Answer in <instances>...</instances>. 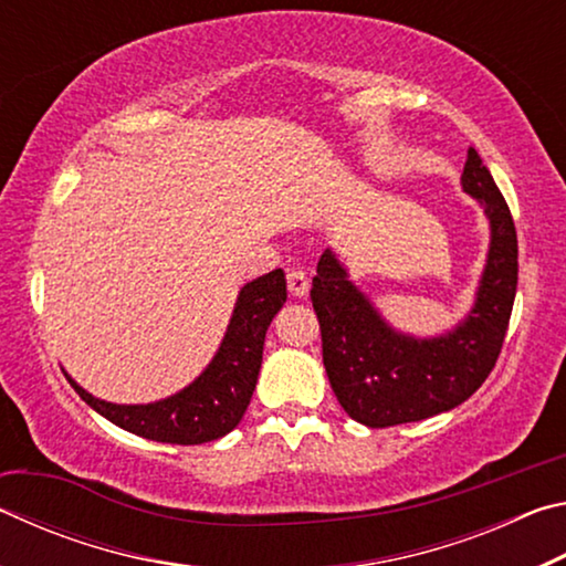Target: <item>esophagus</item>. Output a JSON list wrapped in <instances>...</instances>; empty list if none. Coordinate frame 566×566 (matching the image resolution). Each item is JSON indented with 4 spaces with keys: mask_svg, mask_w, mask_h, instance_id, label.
Wrapping results in <instances>:
<instances>
[{
    "mask_svg": "<svg viewBox=\"0 0 566 566\" xmlns=\"http://www.w3.org/2000/svg\"><path fill=\"white\" fill-rule=\"evenodd\" d=\"M286 286H290V294L292 296H306L310 292V280H306V274L302 270H290L286 272Z\"/></svg>",
    "mask_w": 566,
    "mask_h": 566,
    "instance_id": "obj_1",
    "label": "esophagus"
}]
</instances>
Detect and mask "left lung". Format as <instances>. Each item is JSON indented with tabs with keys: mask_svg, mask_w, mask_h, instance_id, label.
<instances>
[{
	"mask_svg": "<svg viewBox=\"0 0 566 566\" xmlns=\"http://www.w3.org/2000/svg\"><path fill=\"white\" fill-rule=\"evenodd\" d=\"M462 189L490 219V254L472 312L439 337L397 332L327 249L312 280L322 359L344 411L359 424L395 427L454 409L482 387L502 352L516 294V229L476 149L467 151Z\"/></svg>",
	"mask_w": 566,
	"mask_h": 566,
	"instance_id": "8db88e82",
	"label": "left lung"
}]
</instances>
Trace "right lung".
Listing matches in <instances>:
<instances>
[{
	"instance_id": "add662e5",
	"label": "right lung",
	"mask_w": 566,
	"mask_h": 566,
	"mask_svg": "<svg viewBox=\"0 0 566 566\" xmlns=\"http://www.w3.org/2000/svg\"><path fill=\"white\" fill-rule=\"evenodd\" d=\"M286 302V280L274 270L242 286L222 344L189 387L151 405H112L66 375L87 405L127 432L167 444H205L232 432L254 395L266 329Z\"/></svg>"
}]
</instances>
